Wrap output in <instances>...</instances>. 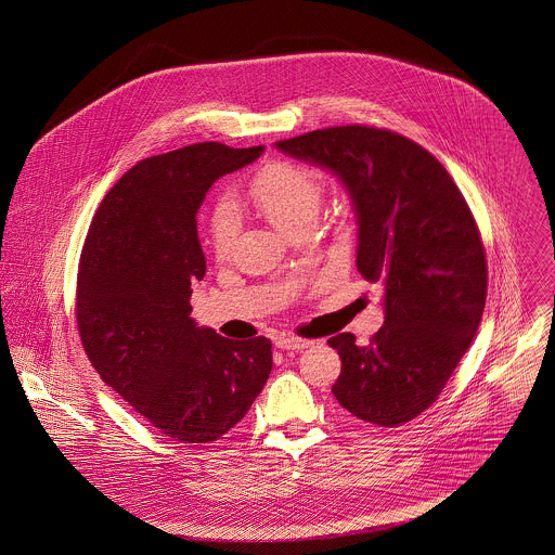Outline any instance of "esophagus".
Returning <instances> with one entry per match:
<instances>
[{"instance_id": "obj_1", "label": "esophagus", "mask_w": 555, "mask_h": 555, "mask_svg": "<svg viewBox=\"0 0 555 555\" xmlns=\"http://www.w3.org/2000/svg\"><path fill=\"white\" fill-rule=\"evenodd\" d=\"M274 345H276L279 349H285V351H302V349L312 347V340L298 338V336H289V334H281V336L274 338Z\"/></svg>"}]
</instances>
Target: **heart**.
I'll return each mask as SVG.
<instances>
[{
  "instance_id": "b5f03b06",
  "label": "heart",
  "mask_w": 555,
  "mask_h": 555,
  "mask_svg": "<svg viewBox=\"0 0 555 555\" xmlns=\"http://www.w3.org/2000/svg\"><path fill=\"white\" fill-rule=\"evenodd\" d=\"M247 195L257 212L292 236L298 228L317 219L323 186L317 175L305 166L274 162L253 177ZM234 234L236 212L228 199H221L210 215V245L219 257L230 253Z\"/></svg>"
}]
</instances>
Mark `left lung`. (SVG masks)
<instances>
[{"instance_id": "left-lung-1", "label": "left lung", "mask_w": 555, "mask_h": 555, "mask_svg": "<svg viewBox=\"0 0 555 555\" xmlns=\"http://www.w3.org/2000/svg\"><path fill=\"white\" fill-rule=\"evenodd\" d=\"M276 149L338 177L358 217L356 266L385 287L370 345L351 332L327 340L343 360L332 393L366 424L402 426L436 402L483 317L488 261L473 212L444 166L389 129H314Z\"/></svg>"}]
</instances>
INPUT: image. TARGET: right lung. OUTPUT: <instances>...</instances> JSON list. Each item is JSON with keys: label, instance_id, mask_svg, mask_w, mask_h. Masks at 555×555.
<instances>
[{"label": "right lung", "instance_id": "add662e5", "mask_svg": "<svg viewBox=\"0 0 555 555\" xmlns=\"http://www.w3.org/2000/svg\"><path fill=\"white\" fill-rule=\"evenodd\" d=\"M263 146L202 142L142 159L102 199L76 283L87 358L157 430L212 442L247 415L272 370L263 336L230 340L191 319V283L206 259L195 215L223 175Z\"/></svg>", "mask_w": 555, "mask_h": 555}]
</instances>
